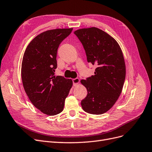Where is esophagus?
Masks as SVG:
<instances>
[{"mask_svg":"<svg viewBox=\"0 0 152 152\" xmlns=\"http://www.w3.org/2000/svg\"><path fill=\"white\" fill-rule=\"evenodd\" d=\"M72 82H73V86H75L80 83V79L79 78H75V79L72 80Z\"/></svg>","mask_w":152,"mask_h":152,"instance_id":"1","label":"esophagus"}]
</instances>
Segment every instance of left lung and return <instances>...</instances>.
<instances>
[{"label": "left lung", "instance_id": "obj_1", "mask_svg": "<svg viewBox=\"0 0 152 152\" xmlns=\"http://www.w3.org/2000/svg\"><path fill=\"white\" fill-rule=\"evenodd\" d=\"M74 33L83 44L88 62L96 67L94 76L81 80L88 91L81 106L88 113L103 114L113 107L124 85L126 66L121 49L113 37L97 27Z\"/></svg>", "mask_w": 152, "mask_h": 152}]
</instances>
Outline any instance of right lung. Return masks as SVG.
<instances>
[{
	"label": "right lung",
	"mask_w": 152,
	"mask_h": 152,
	"mask_svg": "<svg viewBox=\"0 0 152 152\" xmlns=\"http://www.w3.org/2000/svg\"><path fill=\"white\" fill-rule=\"evenodd\" d=\"M72 28L56 29L41 33L26 48L21 66L24 90L31 102L49 116L63 111L66 97L72 86L71 79L54 76L58 49Z\"/></svg>",
	"instance_id": "right-lung-1"
}]
</instances>
